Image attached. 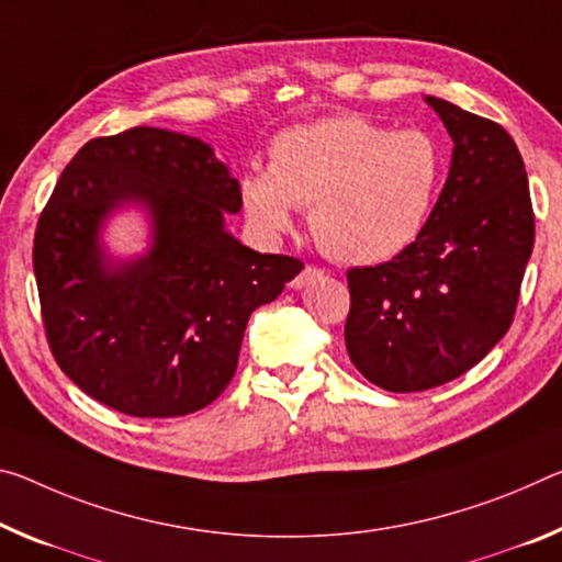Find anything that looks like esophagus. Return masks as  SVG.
I'll use <instances>...</instances> for the list:
<instances>
[{"mask_svg": "<svg viewBox=\"0 0 562 562\" xmlns=\"http://www.w3.org/2000/svg\"><path fill=\"white\" fill-rule=\"evenodd\" d=\"M319 278H325L323 270H317V267H305V270H302L297 278L290 282V288L292 290H302V288H307V284H313Z\"/></svg>", "mask_w": 562, "mask_h": 562, "instance_id": "obj_1", "label": "esophagus"}]
</instances>
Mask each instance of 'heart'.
<instances>
[{"label":"heart","instance_id":"obj_1","mask_svg":"<svg viewBox=\"0 0 562 562\" xmlns=\"http://www.w3.org/2000/svg\"><path fill=\"white\" fill-rule=\"evenodd\" d=\"M440 172V149L425 132H390L360 114H337L280 132L267 172H247L239 192L260 233H284L292 210L305 207L333 260L375 265L420 235Z\"/></svg>","mask_w":562,"mask_h":562}]
</instances>
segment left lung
<instances>
[{"label": "left lung", "instance_id": "obj_1", "mask_svg": "<svg viewBox=\"0 0 562 562\" xmlns=\"http://www.w3.org/2000/svg\"><path fill=\"white\" fill-rule=\"evenodd\" d=\"M452 137L450 172L403 252L347 272V355L372 385H445L503 340L536 243L528 175L501 124L425 97Z\"/></svg>", "mask_w": 562, "mask_h": 562}]
</instances>
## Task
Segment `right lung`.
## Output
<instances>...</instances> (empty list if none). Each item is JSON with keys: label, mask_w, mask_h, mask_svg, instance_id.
<instances>
[{"label": "right lung", "mask_w": 562, "mask_h": 562, "mask_svg": "<svg viewBox=\"0 0 562 562\" xmlns=\"http://www.w3.org/2000/svg\"><path fill=\"white\" fill-rule=\"evenodd\" d=\"M137 206L150 247L112 258L105 220ZM239 182L207 142L157 127L97 137L65 167L34 235L42 319L61 372L132 417H180L229 385L249 315L300 274L227 233Z\"/></svg>", "instance_id": "add662e5"}]
</instances>
